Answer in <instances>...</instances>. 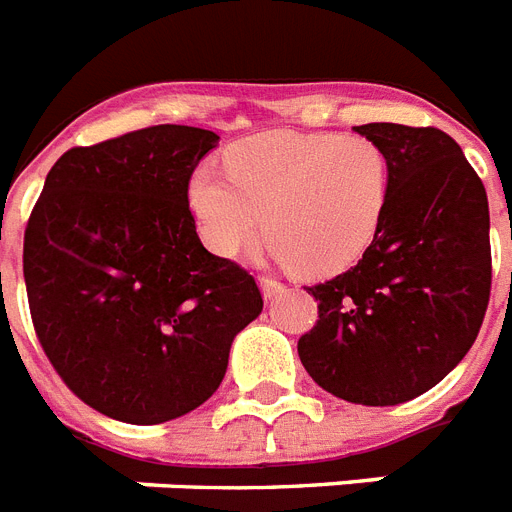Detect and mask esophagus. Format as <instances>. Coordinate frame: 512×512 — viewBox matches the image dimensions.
Segmentation results:
<instances>
[{
    "mask_svg": "<svg viewBox=\"0 0 512 512\" xmlns=\"http://www.w3.org/2000/svg\"><path fill=\"white\" fill-rule=\"evenodd\" d=\"M259 285H261V293H264V298H267V301L277 298L282 290H285V285H282L280 280H275V277H261Z\"/></svg>",
    "mask_w": 512,
    "mask_h": 512,
    "instance_id": "34e87169",
    "label": "esophagus"
}]
</instances>
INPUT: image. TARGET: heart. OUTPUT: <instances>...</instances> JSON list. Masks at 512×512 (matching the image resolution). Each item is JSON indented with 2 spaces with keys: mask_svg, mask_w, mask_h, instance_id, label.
Returning a JSON list of instances; mask_svg holds the SVG:
<instances>
[{
  "mask_svg": "<svg viewBox=\"0 0 512 512\" xmlns=\"http://www.w3.org/2000/svg\"><path fill=\"white\" fill-rule=\"evenodd\" d=\"M200 237L235 259L267 222L280 259L309 277L357 264L391 200V158L370 137L267 132L224 153V177L198 166L187 187Z\"/></svg>",
  "mask_w": 512,
  "mask_h": 512,
  "instance_id": "1",
  "label": "heart"
}]
</instances>
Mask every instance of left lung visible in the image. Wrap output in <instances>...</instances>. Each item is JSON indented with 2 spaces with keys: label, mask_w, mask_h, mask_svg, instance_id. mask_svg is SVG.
<instances>
[{
  "label": "left lung",
  "mask_w": 512,
  "mask_h": 512,
  "mask_svg": "<svg viewBox=\"0 0 512 512\" xmlns=\"http://www.w3.org/2000/svg\"><path fill=\"white\" fill-rule=\"evenodd\" d=\"M354 132L391 158V200L357 267L306 288L320 320L298 338V357L327 394L388 407L447 378L476 341L492 290L489 200L441 129Z\"/></svg>",
  "instance_id": "1"
}]
</instances>
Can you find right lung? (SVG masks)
<instances>
[{
    "instance_id": "add662e5",
    "label": "right lung",
    "mask_w": 512,
    "mask_h": 512,
    "mask_svg": "<svg viewBox=\"0 0 512 512\" xmlns=\"http://www.w3.org/2000/svg\"><path fill=\"white\" fill-rule=\"evenodd\" d=\"M216 142L208 129L161 124L71 147L28 216L36 338L65 386L121 423L200 407L264 306L253 275L195 232L187 187Z\"/></svg>"
}]
</instances>
